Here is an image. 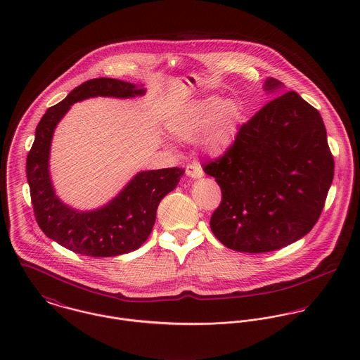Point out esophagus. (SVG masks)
I'll return each mask as SVG.
<instances>
[{
	"label": "esophagus",
	"mask_w": 360,
	"mask_h": 360,
	"mask_svg": "<svg viewBox=\"0 0 360 360\" xmlns=\"http://www.w3.org/2000/svg\"><path fill=\"white\" fill-rule=\"evenodd\" d=\"M186 173H187L188 177H193V179H200V177L204 176V170L200 166V163H197V162H193V163L187 165Z\"/></svg>",
	"instance_id": "34e87169"
}]
</instances>
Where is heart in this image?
Returning <instances> with one entry per match:
<instances>
[{"instance_id": "heart-1", "label": "heart", "mask_w": 360, "mask_h": 360, "mask_svg": "<svg viewBox=\"0 0 360 360\" xmlns=\"http://www.w3.org/2000/svg\"><path fill=\"white\" fill-rule=\"evenodd\" d=\"M240 109L231 100L207 97L188 103L169 119L170 133L183 141L201 143L207 153L223 154L234 143Z\"/></svg>"}]
</instances>
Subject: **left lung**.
I'll return each instance as SVG.
<instances>
[{
	"label": "left lung",
	"instance_id": "8db88e82",
	"mask_svg": "<svg viewBox=\"0 0 360 360\" xmlns=\"http://www.w3.org/2000/svg\"><path fill=\"white\" fill-rule=\"evenodd\" d=\"M281 89L267 79L264 90ZM240 127L231 147L204 163L221 190L210 230L227 248L260 254L313 229L334 177L323 119L295 91L281 93Z\"/></svg>",
	"mask_w": 360,
	"mask_h": 360
}]
</instances>
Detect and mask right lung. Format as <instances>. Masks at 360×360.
I'll list each match as a JSON object with an SVG mask.
<instances>
[{"label": "right lung", "instance_id": "add662e5", "mask_svg": "<svg viewBox=\"0 0 360 360\" xmlns=\"http://www.w3.org/2000/svg\"><path fill=\"white\" fill-rule=\"evenodd\" d=\"M144 93V89L122 80L91 79L49 108L36 127L34 143L26 159L36 221L49 238L75 254L117 257L139 250L153 231L159 202L184 174L181 167L140 172L116 198L91 212L72 209L55 195L49 170L52 134L70 105L98 96L131 98Z\"/></svg>", "mask_w": 360, "mask_h": 360}]
</instances>
